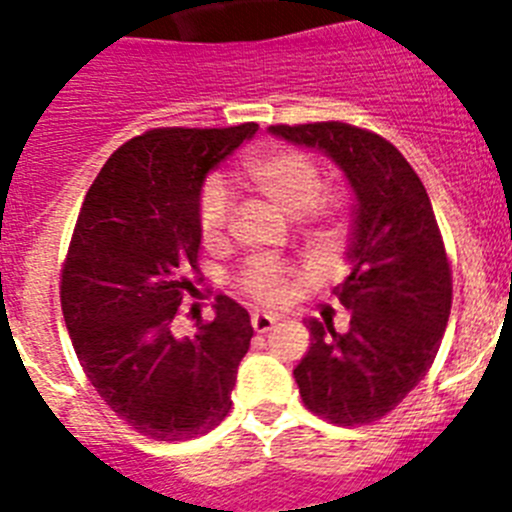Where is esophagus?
I'll return each mask as SVG.
<instances>
[{
    "label": "esophagus",
    "instance_id": "obj_1",
    "mask_svg": "<svg viewBox=\"0 0 512 512\" xmlns=\"http://www.w3.org/2000/svg\"><path fill=\"white\" fill-rule=\"evenodd\" d=\"M277 315H269V312H253V318H251V325L256 333H269L274 325H277Z\"/></svg>",
    "mask_w": 512,
    "mask_h": 512
}]
</instances>
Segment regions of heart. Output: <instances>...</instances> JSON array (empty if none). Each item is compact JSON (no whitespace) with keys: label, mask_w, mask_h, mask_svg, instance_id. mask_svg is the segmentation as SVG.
<instances>
[{"label":"heart","mask_w":512,"mask_h":512,"mask_svg":"<svg viewBox=\"0 0 512 512\" xmlns=\"http://www.w3.org/2000/svg\"><path fill=\"white\" fill-rule=\"evenodd\" d=\"M243 182L259 194L261 200L289 217L305 220L307 233L328 238L333 233L336 202L320 197L323 194V174L310 156L289 148L253 153L241 169ZM197 220L205 246H220L230 220V194L220 182L205 184L197 205ZM241 287L266 305H279L289 297L292 271L269 259H256L246 266Z\"/></svg>","instance_id":"heart-1"}]
</instances>
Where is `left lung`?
Returning <instances> with one entry per match:
<instances>
[{
	"instance_id": "obj_1",
	"label": "left lung",
	"mask_w": 512,
	"mask_h": 512,
	"mask_svg": "<svg viewBox=\"0 0 512 512\" xmlns=\"http://www.w3.org/2000/svg\"><path fill=\"white\" fill-rule=\"evenodd\" d=\"M269 133L328 156L354 194L348 277L336 287L351 328L305 320L312 343L295 382L330 423H372L425 377L449 323L451 269L431 200L405 156L369 130L310 122Z\"/></svg>"
}]
</instances>
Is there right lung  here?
Masks as SVG:
<instances>
[{"mask_svg": "<svg viewBox=\"0 0 512 512\" xmlns=\"http://www.w3.org/2000/svg\"><path fill=\"white\" fill-rule=\"evenodd\" d=\"M161 128L117 148L89 187L61 279V310L84 374L125 423L158 441H187L228 415L251 318L220 297L215 320L176 336L194 292L197 205L212 169L256 135Z\"/></svg>", "mask_w": 512, "mask_h": 512, "instance_id": "right-lung-1", "label": "right lung"}]
</instances>
